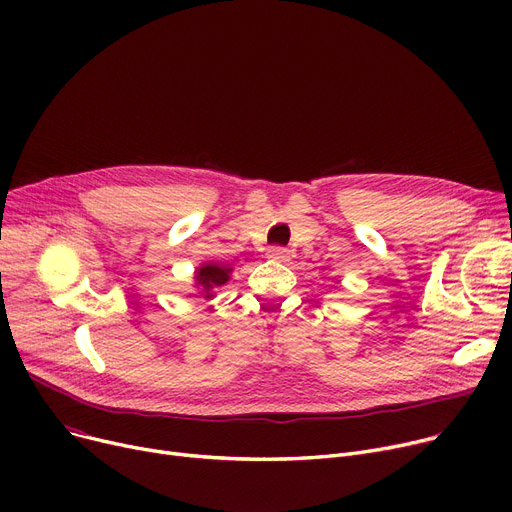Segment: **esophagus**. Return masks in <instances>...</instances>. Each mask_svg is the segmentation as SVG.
I'll use <instances>...</instances> for the list:
<instances>
[{"label": "esophagus", "instance_id": "obj_1", "mask_svg": "<svg viewBox=\"0 0 512 512\" xmlns=\"http://www.w3.org/2000/svg\"><path fill=\"white\" fill-rule=\"evenodd\" d=\"M267 257L270 259H276V261H288L290 259V251L284 249V247H270L267 249Z\"/></svg>", "mask_w": 512, "mask_h": 512}]
</instances>
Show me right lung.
I'll return each instance as SVG.
<instances>
[{"label": "right lung", "mask_w": 512, "mask_h": 512, "mask_svg": "<svg viewBox=\"0 0 512 512\" xmlns=\"http://www.w3.org/2000/svg\"><path fill=\"white\" fill-rule=\"evenodd\" d=\"M230 267H222V265H215V263H207V265H203V267H199V272H197V282H199V286H203L207 292L211 290V288H215V286H222V284H226L228 282V278H230Z\"/></svg>", "instance_id": "1"}]
</instances>
